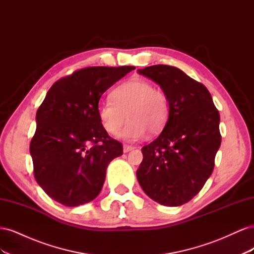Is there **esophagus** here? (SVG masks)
I'll list each match as a JSON object with an SVG mask.
<instances>
[{"label": "esophagus", "instance_id": "1", "mask_svg": "<svg viewBox=\"0 0 254 254\" xmlns=\"http://www.w3.org/2000/svg\"><path fill=\"white\" fill-rule=\"evenodd\" d=\"M132 149H134V147L133 146H131V145H124L123 146V151L124 152H128V151H130V150H132Z\"/></svg>", "mask_w": 254, "mask_h": 254}]
</instances>
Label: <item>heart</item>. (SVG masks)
Here are the masks:
<instances>
[{"label": "heart", "mask_w": 254, "mask_h": 254, "mask_svg": "<svg viewBox=\"0 0 254 254\" xmlns=\"http://www.w3.org/2000/svg\"><path fill=\"white\" fill-rule=\"evenodd\" d=\"M111 98L98 105L97 114L107 132L119 133L123 140L135 142L147 133L162 131L171 114V105L163 90L153 88L149 81L132 79L115 88Z\"/></svg>", "instance_id": "heart-1"}]
</instances>
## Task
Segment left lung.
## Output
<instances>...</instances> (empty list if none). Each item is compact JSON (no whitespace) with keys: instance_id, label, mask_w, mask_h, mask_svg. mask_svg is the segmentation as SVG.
<instances>
[{"instance_id":"1","label":"left lung","mask_w":254,"mask_h":254,"mask_svg":"<svg viewBox=\"0 0 254 254\" xmlns=\"http://www.w3.org/2000/svg\"><path fill=\"white\" fill-rule=\"evenodd\" d=\"M170 99V119L155 141L142 148L136 171L141 188L166 206L189 202L203 188L221 143L219 112L210 92L180 68L157 64L137 70Z\"/></svg>"}]
</instances>
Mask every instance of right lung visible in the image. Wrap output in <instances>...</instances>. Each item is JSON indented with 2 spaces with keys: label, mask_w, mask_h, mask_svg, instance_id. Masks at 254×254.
I'll return each mask as SVG.
<instances>
[{
  "label": "right lung",
  "mask_w": 254,
  "mask_h": 254,
  "mask_svg": "<svg viewBox=\"0 0 254 254\" xmlns=\"http://www.w3.org/2000/svg\"><path fill=\"white\" fill-rule=\"evenodd\" d=\"M134 66H90L53 84L36 114L29 145L37 183L54 200L77 206L101 193L111 161L123 145L99 121L104 92Z\"/></svg>",
  "instance_id": "1"
}]
</instances>
